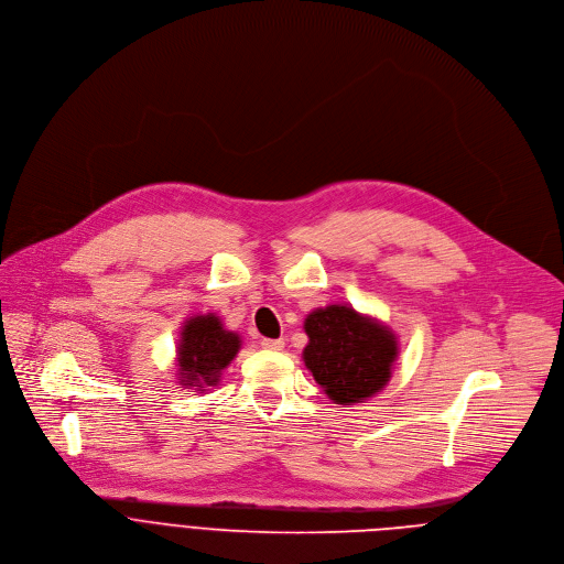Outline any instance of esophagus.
<instances>
[{"label": "esophagus", "mask_w": 564, "mask_h": 564, "mask_svg": "<svg viewBox=\"0 0 564 564\" xmlns=\"http://www.w3.org/2000/svg\"><path fill=\"white\" fill-rule=\"evenodd\" d=\"M261 347H263V349L281 351V349L285 347V340H283V338H263V340H261Z\"/></svg>", "instance_id": "obj_1"}]
</instances>
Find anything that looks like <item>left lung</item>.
Here are the masks:
<instances>
[{"label":"left lung","mask_w":564,"mask_h":564,"mask_svg":"<svg viewBox=\"0 0 564 564\" xmlns=\"http://www.w3.org/2000/svg\"><path fill=\"white\" fill-rule=\"evenodd\" d=\"M303 329L305 367L336 405H354L381 392L399 356L397 334L351 305L316 307Z\"/></svg>","instance_id":"left-lung-1"}]
</instances>
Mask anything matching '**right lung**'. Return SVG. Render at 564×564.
<instances>
[{
	"label": "right lung",
	"mask_w": 564,
	"mask_h": 564,
	"mask_svg": "<svg viewBox=\"0 0 564 564\" xmlns=\"http://www.w3.org/2000/svg\"><path fill=\"white\" fill-rule=\"evenodd\" d=\"M241 349V336L224 327V321L208 312L191 316L178 332L176 381L199 394L219 386L221 371Z\"/></svg>",
	"instance_id": "right-lung-1"
}]
</instances>
